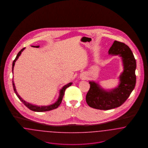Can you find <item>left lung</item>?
Returning <instances> with one entry per match:
<instances>
[{
  "instance_id": "left-lung-1",
  "label": "left lung",
  "mask_w": 148,
  "mask_h": 148,
  "mask_svg": "<svg viewBox=\"0 0 148 148\" xmlns=\"http://www.w3.org/2000/svg\"><path fill=\"white\" fill-rule=\"evenodd\" d=\"M109 54L122 57L124 71L120 77L119 85L110 92L102 89L95 82H89L90 89L86 95V101L89 106L97 109L109 110L121 106L136 84V60L129 47L124 42L115 40Z\"/></svg>"
}]
</instances>
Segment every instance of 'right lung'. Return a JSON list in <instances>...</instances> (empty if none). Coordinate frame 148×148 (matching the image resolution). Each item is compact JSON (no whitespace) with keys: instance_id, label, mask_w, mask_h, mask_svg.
Instances as JSON below:
<instances>
[{"instance_id":"right-lung-1","label":"right lung","mask_w":148,"mask_h":148,"mask_svg":"<svg viewBox=\"0 0 148 148\" xmlns=\"http://www.w3.org/2000/svg\"><path fill=\"white\" fill-rule=\"evenodd\" d=\"M39 46H34V47H36V48H39ZM25 49V48H23L18 53L17 56H16L15 59H14L13 62V65H12V71H13V69H14V66L15 65V63L16 62V60L18 59V58H19V56H21V52L24 50V49ZM13 73V71H12ZM72 84V83H68V84L64 86L63 87V88L60 90V95H59V97L58 98V100L56 101V102L52 104V105H50L49 106H34V105H32V104H30L28 103H27L25 101H24L23 99H22L21 98V97L18 95V94L17 93V92L16 91V89H15V85H14V82H13V89H14V91L15 92V93L16 94V96L18 97V98L19 99V100L21 101V102L26 106L28 109H29L30 110H32V111H34V112H47V111H49V110H53V109H55L57 108L59 106H60V104H61L62 103V99L63 98L64 95V92L65 89L68 88L69 86H70Z\"/></svg>"}]
</instances>
